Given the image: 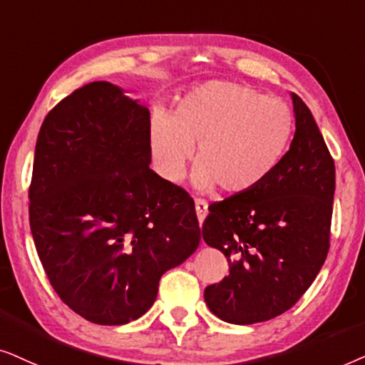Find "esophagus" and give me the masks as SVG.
I'll use <instances>...</instances> for the list:
<instances>
[{
    "label": "esophagus",
    "instance_id": "1",
    "mask_svg": "<svg viewBox=\"0 0 365 365\" xmlns=\"http://www.w3.org/2000/svg\"><path fill=\"white\" fill-rule=\"evenodd\" d=\"M195 210H197V218L198 222H200V225L203 223V220H205L207 213H208V205L205 200H200V198H197L195 200Z\"/></svg>",
    "mask_w": 365,
    "mask_h": 365
}]
</instances>
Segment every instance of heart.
Here are the masks:
<instances>
[{
  "instance_id": "obj_1",
  "label": "heart",
  "mask_w": 365,
  "mask_h": 365,
  "mask_svg": "<svg viewBox=\"0 0 365 365\" xmlns=\"http://www.w3.org/2000/svg\"><path fill=\"white\" fill-rule=\"evenodd\" d=\"M292 133L285 101L232 81H205L178 100L173 115L157 113L150 126V152L170 183L187 175L197 147L193 183L215 185L230 195L249 193L279 167Z\"/></svg>"
}]
</instances>
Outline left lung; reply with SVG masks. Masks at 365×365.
<instances>
[{
	"instance_id": "8db88e82",
	"label": "left lung",
	"mask_w": 365,
	"mask_h": 365,
	"mask_svg": "<svg viewBox=\"0 0 365 365\" xmlns=\"http://www.w3.org/2000/svg\"><path fill=\"white\" fill-rule=\"evenodd\" d=\"M295 133L274 173L249 193L208 207L207 245L227 257L228 275L205 289L218 319L249 325L284 314L322 269L330 247L335 165L302 98L292 93Z\"/></svg>"
}]
</instances>
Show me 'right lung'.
Segmentation results:
<instances>
[{
    "label": "right lung",
    "mask_w": 365,
    "mask_h": 365,
    "mask_svg": "<svg viewBox=\"0 0 365 365\" xmlns=\"http://www.w3.org/2000/svg\"><path fill=\"white\" fill-rule=\"evenodd\" d=\"M150 162L148 108L108 81L63 98L38 133L33 240L55 292L93 324L142 317L200 244L192 197Z\"/></svg>",
    "instance_id": "1"
}]
</instances>
